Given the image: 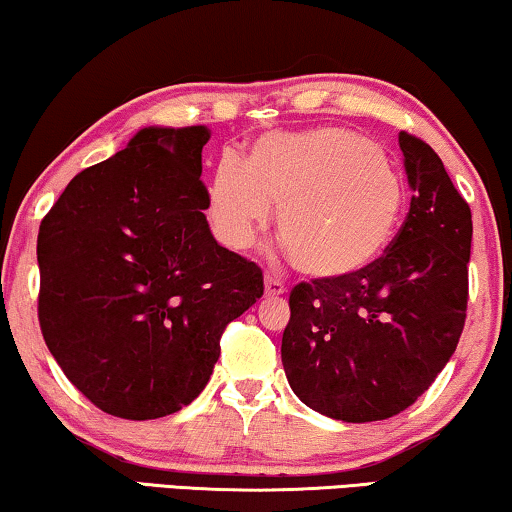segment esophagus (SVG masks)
<instances>
[{
    "instance_id": "34e87169",
    "label": "esophagus",
    "mask_w": 512,
    "mask_h": 512,
    "mask_svg": "<svg viewBox=\"0 0 512 512\" xmlns=\"http://www.w3.org/2000/svg\"><path fill=\"white\" fill-rule=\"evenodd\" d=\"M286 293V286L284 281L279 277H274V274H265V295H284Z\"/></svg>"
}]
</instances>
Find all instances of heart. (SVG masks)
Wrapping results in <instances>:
<instances>
[{
  "mask_svg": "<svg viewBox=\"0 0 512 512\" xmlns=\"http://www.w3.org/2000/svg\"><path fill=\"white\" fill-rule=\"evenodd\" d=\"M279 203L277 233L295 268L314 279L360 272L381 256L404 210L392 161L358 133L321 127L261 138L242 161L224 154L207 189L217 238L249 247Z\"/></svg>",
  "mask_w": 512,
  "mask_h": 512,
  "instance_id": "b5f03b06",
  "label": "heart"
}]
</instances>
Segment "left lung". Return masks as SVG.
I'll list each match as a JSON object with an SVG mask.
<instances>
[{"instance_id":"obj_1","label":"left lung","mask_w":512,"mask_h":512,"mask_svg":"<svg viewBox=\"0 0 512 512\" xmlns=\"http://www.w3.org/2000/svg\"><path fill=\"white\" fill-rule=\"evenodd\" d=\"M413 189L402 228L360 272L293 286L281 362L323 416L372 422L416 402L455 353L469 302L471 207L425 140L399 131Z\"/></svg>"}]
</instances>
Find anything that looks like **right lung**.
<instances>
[{
	"label": "right lung",
	"instance_id": "obj_1",
	"mask_svg": "<svg viewBox=\"0 0 512 512\" xmlns=\"http://www.w3.org/2000/svg\"><path fill=\"white\" fill-rule=\"evenodd\" d=\"M205 127H147L85 168L36 240L43 339L96 409L164 418L201 395L226 325L263 295L256 263L212 238Z\"/></svg>",
	"mask_w": 512,
	"mask_h": 512
}]
</instances>
